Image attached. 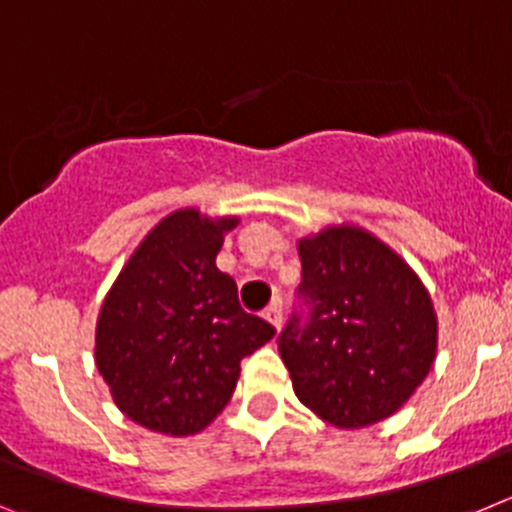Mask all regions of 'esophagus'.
<instances>
[{
	"instance_id": "34e87169",
	"label": "esophagus",
	"mask_w": 512,
	"mask_h": 512,
	"mask_svg": "<svg viewBox=\"0 0 512 512\" xmlns=\"http://www.w3.org/2000/svg\"><path fill=\"white\" fill-rule=\"evenodd\" d=\"M270 324L275 326V329H280V324H283V308H280V301H273L270 306L265 308V313H262Z\"/></svg>"
}]
</instances>
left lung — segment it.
<instances>
[{
  "label": "left lung",
  "mask_w": 512,
  "mask_h": 512,
  "mask_svg": "<svg viewBox=\"0 0 512 512\" xmlns=\"http://www.w3.org/2000/svg\"><path fill=\"white\" fill-rule=\"evenodd\" d=\"M301 311L278 349L298 400L336 428L393 416L436 359L428 290L388 245L359 227L298 242Z\"/></svg>",
  "instance_id": "1"
}]
</instances>
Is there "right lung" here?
<instances>
[{"mask_svg": "<svg viewBox=\"0 0 512 512\" xmlns=\"http://www.w3.org/2000/svg\"><path fill=\"white\" fill-rule=\"evenodd\" d=\"M237 222L173 211L104 298L96 367L119 411L150 431H204L232 398L239 362L275 336L239 306L237 283L216 267L224 232Z\"/></svg>", "mask_w": 512, "mask_h": 512, "instance_id": "1", "label": "right lung"}]
</instances>
